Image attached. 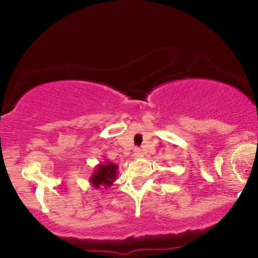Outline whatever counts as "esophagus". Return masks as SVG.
Returning a JSON list of instances; mask_svg holds the SVG:
<instances>
[{
  "label": "esophagus",
  "instance_id": "34e87169",
  "mask_svg": "<svg viewBox=\"0 0 258 258\" xmlns=\"http://www.w3.org/2000/svg\"><path fill=\"white\" fill-rule=\"evenodd\" d=\"M142 156H143L142 150H141L140 148H135V149H134V157H135V158H141Z\"/></svg>",
  "mask_w": 258,
  "mask_h": 258
}]
</instances>
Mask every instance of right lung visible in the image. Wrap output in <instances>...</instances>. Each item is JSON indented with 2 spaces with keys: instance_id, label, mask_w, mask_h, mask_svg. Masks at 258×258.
<instances>
[{
  "instance_id": "obj_1",
  "label": "right lung",
  "mask_w": 258,
  "mask_h": 258,
  "mask_svg": "<svg viewBox=\"0 0 258 258\" xmlns=\"http://www.w3.org/2000/svg\"><path fill=\"white\" fill-rule=\"evenodd\" d=\"M118 165L112 163V162L105 161L104 163H100L95 167V170L91 174L89 182L95 189L102 188L108 189L112 185V183L117 178Z\"/></svg>"
}]
</instances>
